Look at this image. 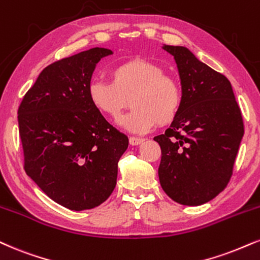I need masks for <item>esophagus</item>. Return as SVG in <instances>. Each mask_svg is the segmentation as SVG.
<instances>
[{
	"mask_svg": "<svg viewBox=\"0 0 260 260\" xmlns=\"http://www.w3.org/2000/svg\"><path fill=\"white\" fill-rule=\"evenodd\" d=\"M144 140L143 138H138V137H129V144L131 145H139V144H142Z\"/></svg>",
	"mask_w": 260,
	"mask_h": 260,
	"instance_id": "obj_1",
	"label": "esophagus"
}]
</instances>
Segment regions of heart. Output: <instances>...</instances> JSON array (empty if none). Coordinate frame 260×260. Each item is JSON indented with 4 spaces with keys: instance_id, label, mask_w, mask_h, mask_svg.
<instances>
[{
    "instance_id": "1",
    "label": "heart",
    "mask_w": 260,
    "mask_h": 260,
    "mask_svg": "<svg viewBox=\"0 0 260 260\" xmlns=\"http://www.w3.org/2000/svg\"><path fill=\"white\" fill-rule=\"evenodd\" d=\"M92 105L104 116L117 120L129 105L133 110L120 121L133 133H146L158 123H171L183 104V90L176 77L144 59H132L111 70L110 81L95 80L88 86Z\"/></svg>"
}]
</instances>
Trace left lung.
Segmentation results:
<instances>
[{
    "label": "left lung",
    "instance_id": "1",
    "mask_svg": "<svg viewBox=\"0 0 260 260\" xmlns=\"http://www.w3.org/2000/svg\"><path fill=\"white\" fill-rule=\"evenodd\" d=\"M174 57L183 90L179 114L154 140L161 146L158 178L180 205L200 206L223 191L233 174L243 121L230 81L186 47L164 45Z\"/></svg>",
    "mask_w": 260,
    "mask_h": 260
}]
</instances>
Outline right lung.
Segmentation results:
<instances>
[{
	"instance_id": "1",
	"label": "right lung",
	"mask_w": 260,
	"mask_h": 260,
	"mask_svg": "<svg viewBox=\"0 0 260 260\" xmlns=\"http://www.w3.org/2000/svg\"><path fill=\"white\" fill-rule=\"evenodd\" d=\"M110 54L95 47L48 65L18 109L25 172L49 199L71 211L108 200L128 148L127 136L88 98L96 62Z\"/></svg>"
}]
</instances>
